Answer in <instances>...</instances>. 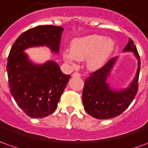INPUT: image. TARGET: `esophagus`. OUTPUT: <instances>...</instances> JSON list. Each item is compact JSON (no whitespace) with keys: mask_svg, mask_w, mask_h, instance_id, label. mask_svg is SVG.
I'll use <instances>...</instances> for the list:
<instances>
[{"mask_svg":"<svg viewBox=\"0 0 148 148\" xmlns=\"http://www.w3.org/2000/svg\"><path fill=\"white\" fill-rule=\"evenodd\" d=\"M80 73H78V72H74L73 74H72V77H80Z\"/></svg>","mask_w":148,"mask_h":148,"instance_id":"obj_1","label":"esophagus"}]
</instances>
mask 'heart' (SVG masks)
Listing matches in <instances>:
<instances>
[{
    "label": "heart",
    "mask_w": 148,
    "mask_h": 148,
    "mask_svg": "<svg viewBox=\"0 0 148 148\" xmlns=\"http://www.w3.org/2000/svg\"><path fill=\"white\" fill-rule=\"evenodd\" d=\"M115 48L114 41L99 34L76 38L71 42L70 50H64V60L73 66L76 61L86 60V67L90 71L102 68L110 58Z\"/></svg>",
    "instance_id": "1"
}]
</instances>
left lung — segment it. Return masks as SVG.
<instances>
[{
    "mask_svg": "<svg viewBox=\"0 0 148 148\" xmlns=\"http://www.w3.org/2000/svg\"><path fill=\"white\" fill-rule=\"evenodd\" d=\"M123 52H133L138 61L135 76L125 88H114L108 83L111 72L118 62L119 57L112 58L102 68L90 74L84 81L82 93L84 108L92 117L98 119H112L126 110L134 100L138 91L140 58L133 41L129 42Z\"/></svg>",
    "mask_w": 148,
    "mask_h": 148,
    "instance_id": "obj_1",
    "label": "left lung"
}]
</instances>
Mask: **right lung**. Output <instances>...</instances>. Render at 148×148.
<instances>
[{
  "instance_id": "add662e5",
  "label": "right lung",
  "mask_w": 148,
  "mask_h": 148,
  "mask_svg": "<svg viewBox=\"0 0 148 148\" xmlns=\"http://www.w3.org/2000/svg\"><path fill=\"white\" fill-rule=\"evenodd\" d=\"M63 30L61 26L38 25L21 34L10 50L7 64L10 92L30 118L42 119L56 110L71 76L64 74L55 61L34 63L25 51L46 47L58 55Z\"/></svg>"
}]
</instances>
